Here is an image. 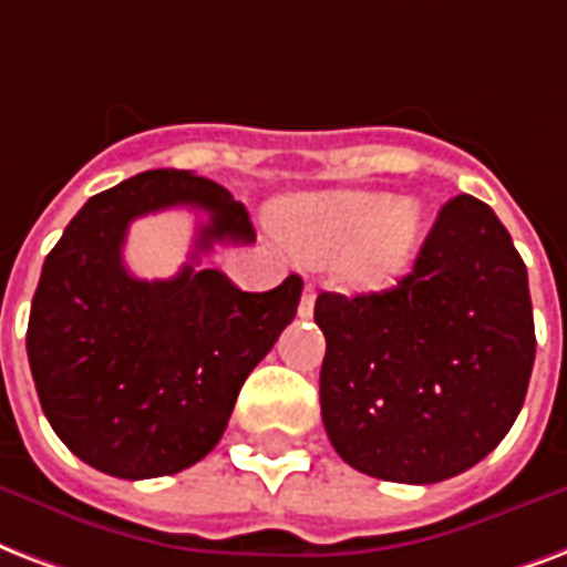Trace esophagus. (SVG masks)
Masks as SVG:
<instances>
[{"mask_svg": "<svg viewBox=\"0 0 567 567\" xmlns=\"http://www.w3.org/2000/svg\"><path fill=\"white\" fill-rule=\"evenodd\" d=\"M315 297H318V293H315L312 285H306V291H302V297H300V309H297V312H300V318H312Z\"/></svg>", "mask_w": 567, "mask_h": 567, "instance_id": "34e87169", "label": "esophagus"}]
</instances>
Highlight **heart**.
Instances as JSON below:
<instances>
[{"instance_id": "obj_1", "label": "heart", "mask_w": 567, "mask_h": 567, "mask_svg": "<svg viewBox=\"0 0 567 567\" xmlns=\"http://www.w3.org/2000/svg\"><path fill=\"white\" fill-rule=\"evenodd\" d=\"M276 228L300 258L315 265L336 261L341 282L380 291L408 274L422 231V210L413 198L336 189L285 198L276 207Z\"/></svg>"}]
</instances>
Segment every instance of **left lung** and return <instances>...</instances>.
<instances>
[{
	"label": "left lung",
	"instance_id": "obj_1",
	"mask_svg": "<svg viewBox=\"0 0 567 567\" xmlns=\"http://www.w3.org/2000/svg\"><path fill=\"white\" fill-rule=\"evenodd\" d=\"M321 416L344 464L434 485L508 434L535 362L526 265L485 202L455 196L416 265L380 293L323 291Z\"/></svg>",
	"mask_w": 567,
	"mask_h": 567
}]
</instances>
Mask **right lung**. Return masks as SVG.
<instances>
[{
	"label": "right lung",
	"instance_id": "right-lung-1",
	"mask_svg": "<svg viewBox=\"0 0 567 567\" xmlns=\"http://www.w3.org/2000/svg\"><path fill=\"white\" fill-rule=\"evenodd\" d=\"M166 206L208 214L197 255L172 280H136L120 246L136 215ZM246 207L184 168H154L92 196L47 255L25 353L43 416L64 446L115 478H157L219 443L249 371L293 321L302 279L240 291L198 270L214 244H252Z\"/></svg>",
	"mask_w": 567,
	"mask_h": 567
}]
</instances>
